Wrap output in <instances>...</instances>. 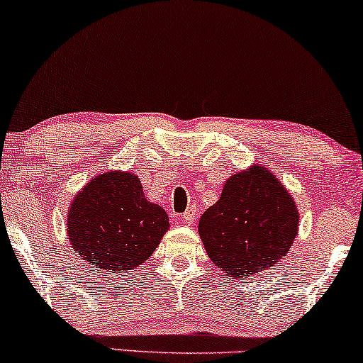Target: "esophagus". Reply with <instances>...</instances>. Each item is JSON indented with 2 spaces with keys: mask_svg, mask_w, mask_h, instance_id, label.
<instances>
[{
  "mask_svg": "<svg viewBox=\"0 0 363 363\" xmlns=\"http://www.w3.org/2000/svg\"><path fill=\"white\" fill-rule=\"evenodd\" d=\"M180 221L183 223V225H186V226L193 225V223L196 221V213H195V210H193V208H190V210H186V211L182 215Z\"/></svg>",
  "mask_w": 363,
  "mask_h": 363,
  "instance_id": "esophagus-1",
  "label": "esophagus"
}]
</instances>
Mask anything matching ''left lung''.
<instances>
[{"label":"left lung","mask_w":363,"mask_h":363,"mask_svg":"<svg viewBox=\"0 0 363 363\" xmlns=\"http://www.w3.org/2000/svg\"><path fill=\"white\" fill-rule=\"evenodd\" d=\"M299 231L294 198L271 170L252 165L228 178L221 196L198 223L211 262L241 279L286 257Z\"/></svg>","instance_id":"8db88e82"}]
</instances>
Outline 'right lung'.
I'll return each mask as SVG.
<instances>
[{
	"instance_id": "right-lung-1",
	"label": "right lung",
	"mask_w": 363,
	"mask_h": 363,
	"mask_svg": "<svg viewBox=\"0 0 363 363\" xmlns=\"http://www.w3.org/2000/svg\"><path fill=\"white\" fill-rule=\"evenodd\" d=\"M170 228L135 173L108 170L87 182L67 210V240L92 267L127 272L150 259Z\"/></svg>"
}]
</instances>
